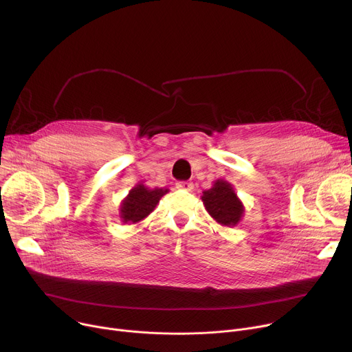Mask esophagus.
Segmentation results:
<instances>
[{
  "label": "esophagus",
  "instance_id": "34e87169",
  "mask_svg": "<svg viewBox=\"0 0 352 352\" xmlns=\"http://www.w3.org/2000/svg\"><path fill=\"white\" fill-rule=\"evenodd\" d=\"M177 188L178 189H185V190H192L193 189V184L188 182V181H182V182H177Z\"/></svg>",
  "mask_w": 352,
  "mask_h": 352
}]
</instances>
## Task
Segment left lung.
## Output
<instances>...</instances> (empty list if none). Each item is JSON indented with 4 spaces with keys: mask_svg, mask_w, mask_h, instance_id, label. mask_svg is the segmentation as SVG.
Masks as SVG:
<instances>
[{
    "mask_svg": "<svg viewBox=\"0 0 352 352\" xmlns=\"http://www.w3.org/2000/svg\"><path fill=\"white\" fill-rule=\"evenodd\" d=\"M202 202L208 213L221 226L234 227L243 217V204L236 196L232 185L224 179H217L213 186L204 192Z\"/></svg>",
    "mask_w": 352,
    "mask_h": 352,
    "instance_id": "1",
    "label": "left lung"
}]
</instances>
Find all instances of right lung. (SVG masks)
<instances>
[{
  "label": "right lung",
  "instance_id": "add662e5",
  "mask_svg": "<svg viewBox=\"0 0 352 352\" xmlns=\"http://www.w3.org/2000/svg\"><path fill=\"white\" fill-rule=\"evenodd\" d=\"M168 192L166 188L150 189L143 184H136L120 206V219L125 224H136L146 219L159 205L160 199Z\"/></svg>",
  "mask_w": 352,
  "mask_h": 352
}]
</instances>
